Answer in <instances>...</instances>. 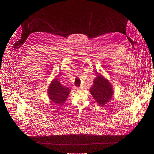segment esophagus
Instances as JSON below:
<instances>
[{
  "label": "esophagus",
  "instance_id": "34e87169",
  "mask_svg": "<svg viewBox=\"0 0 154 154\" xmlns=\"http://www.w3.org/2000/svg\"><path fill=\"white\" fill-rule=\"evenodd\" d=\"M75 88H76V89H78V88H78L77 87H75Z\"/></svg>",
  "mask_w": 154,
  "mask_h": 154
}]
</instances>
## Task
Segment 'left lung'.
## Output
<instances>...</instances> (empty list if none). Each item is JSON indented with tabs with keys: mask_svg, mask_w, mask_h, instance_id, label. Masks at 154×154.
Returning <instances> with one entry per match:
<instances>
[{
	"mask_svg": "<svg viewBox=\"0 0 154 154\" xmlns=\"http://www.w3.org/2000/svg\"><path fill=\"white\" fill-rule=\"evenodd\" d=\"M90 92L94 99L100 106H103L111 99L113 95L112 88L108 80L98 74L94 80V85Z\"/></svg>",
	"mask_w": 154,
	"mask_h": 154,
	"instance_id": "1",
	"label": "left lung"
}]
</instances>
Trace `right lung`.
<instances>
[{
  "mask_svg": "<svg viewBox=\"0 0 154 154\" xmlns=\"http://www.w3.org/2000/svg\"><path fill=\"white\" fill-rule=\"evenodd\" d=\"M70 89L67 87L62 86L60 82L55 79L48 89V94L49 98L53 102L62 104L67 100L69 94Z\"/></svg>",
  "mask_w": 154,
  "mask_h": 154,
  "instance_id": "obj_1",
  "label": "right lung"
}]
</instances>
